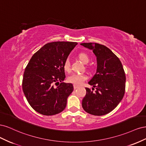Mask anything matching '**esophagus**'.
<instances>
[{"instance_id": "1", "label": "esophagus", "mask_w": 146, "mask_h": 146, "mask_svg": "<svg viewBox=\"0 0 146 146\" xmlns=\"http://www.w3.org/2000/svg\"><path fill=\"white\" fill-rule=\"evenodd\" d=\"M77 88H78V85H74V90L77 89Z\"/></svg>"}]
</instances>
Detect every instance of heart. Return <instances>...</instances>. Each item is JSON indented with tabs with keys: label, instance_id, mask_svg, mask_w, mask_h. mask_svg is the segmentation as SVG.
I'll return each mask as SVG.
<instances>
[{
	"label": "heart",
	"instance_id": "obj_1",
	"mask_svg": "<svg viewBox=\"0 0 146 146\" xmlns=\"http://www.w3.org/2000/svg\"><path fill=\"white\" fill-rule=\"evenodd\" d=\"M78 58L83 64L88 63V62H89L90 60V56H88V55L85 54V53H83V52L80 53V54L78 55ZM63 69L65 72H70V63H69V61L68 60H66L64 61V63H63ZM87 78H88V77L86 74H72L68 77L67 80L69 83H71L74 84V85H81V84L84 81H85Z\"/></svg>",
	"mask_w": 146,
	"mask_h": 146
}]
</instances>
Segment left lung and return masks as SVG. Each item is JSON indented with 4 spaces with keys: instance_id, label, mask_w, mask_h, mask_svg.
<instances>
[{
    "instance_id": "8db88e82",
    "label": "left lung",
    "mask_w": 146,
    "mask_h": 146,
    "mask_svg": "<svg viewBox=\"0 0 146 146\" xmlns=\"http://www.w3.org/2000/svg\"><path fill=\"white\" fill-rule=\"evenodd\" d=\"M80 44L92 50L98 64L96 73L88 82L96 87V90L94 92L85 88L86 94L82 100V107L92 115L103 116L115 108L124 96V70L118 57L107 47L92 42Z\"/></svg>"
}]
</instances>
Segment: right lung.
Here are the masks:
<instances>
[{"label": "right lung", "mask_w": 146, "mask_h": 146, "mask_svg": "<svg viewBox=\"0 0 146 146\" xmlns=\"http://www.w3.org/2000/svg\"><path fill=\"white\" fill-rule=\"evenodd\" d=\"M77 44L76 42L65 41L47 43L35 53L26 66L23 92L38 113L52 116L65 109L74 87L72 83L63 82L66 76L63 66Z\"/></svg>", "instance_id": "right-lung-1"}]
</instances>
